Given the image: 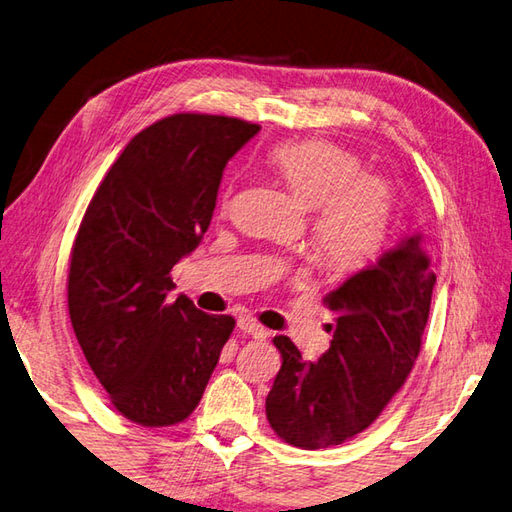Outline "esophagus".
I'll use <instances>...</instances> for the list:
<instances>
[{
    "mask_svg": "<svg viewBox=\"0 0 512 512\" xmlns=\"http://www.w3.org/2000/svg\"><path fill=\"white\" fill-rule=\"evenodd\" d=\"M238 329L256 340H265L269 336V331L263 325H258L254 318H238Z\"/></svg>",
    "mask_w": 512,
    "mask_h": 512,
    "instance_id": "34e87169",
    "label": "esophagus"
}]
</instances>
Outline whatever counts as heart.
<instances>
[{
	"label": "heart",
	"instance_id": "1",
	"mask_svg": "<svg viewBox=\"0 0 512 512\" xmlns=\"http://www.w3.org/2000/svg\"><path fill=\"white\" fill-rule=\"evenodd\" d=\"M269 163L311 207V243L325 267L356 271L380 256L395 203L387 176L362 170L356 152L320 139L280 143Z\"/></svg>",
	"mask_w": 512,
	"mask_h": 512
}]
</instances>
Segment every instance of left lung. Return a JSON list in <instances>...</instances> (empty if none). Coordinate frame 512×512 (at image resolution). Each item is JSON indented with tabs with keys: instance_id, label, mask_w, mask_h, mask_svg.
Listing matches in <instances>:
<instances>
[{
	"instance_id": "obj_1",
	"label": "left lung",
	"mask_w": 512,
	"mask_h": 512,
	"mask_svg": "<svg viewBox=\"0 0 512 512\" xmlns=\"http://www.w3.org/2000/svg\"><path fill=\"white\" fill-rule=\"evenodd\" d=\"M433 287L431 258L417 232L325 296L336 327L318 362L302 360L294 342L276 336L283 364L265 411L280 440L316 451L378 420L420 356Z\"/></svg>"
}]
</instances>
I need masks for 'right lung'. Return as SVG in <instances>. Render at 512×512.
Segmentation results:
<instances>
[{"instance_id":"obj_1","label":"right lung","mask_w":512,"mask_h":512,"mask_svg":"<svg viewBox=\"0 0 512 512\" xmlns=\"http://www.w3.org/2000/svg\"><path fill=\"white\" fill-rule=\"evenodd\" d=\"M260 125L181 112L141 130L103 176L72 245L68 311L114 409L150 429L190 417L234 331L170 271L210 227L227 161Z\"/></svg>"}]
</instances>
